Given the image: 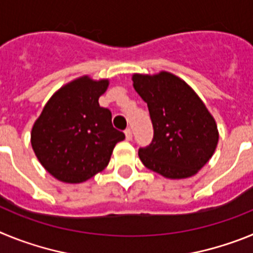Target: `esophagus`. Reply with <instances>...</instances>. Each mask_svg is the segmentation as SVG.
<instances>
[{
  "label": "esophagus",
  "instance_id": "obj_1",
  "mask_svg": "<svg viewBox=\"0 0 253 253\" xmlns=\"http://www.w3.org/2000/svg\"><path fill=\"white\" fill-rule=\"evenodd\" d=\"M125 138H126V140H131V138H133V134H131V130L130 129H125Z\"/></svg>",
  "mask_w": 253,
  "mask_h": 253
}]
</instances>
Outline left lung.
<instances>
[{
  "instance_id": "left-lung-1",
  "label": "left lung",
  "mask_w": 253,
  "mask_h": 253,
  "mask_svg": "<svg viewBox=\"0 0 253 253\" xmlns=\"http://www.w3.org/2000/svg\"><path fill=\"white\" fill-rule=\"evenodd\" d=\"M133 86L147 102L153 125L151 144L138 151L143 165L169 178L195 175L211 158L219 139L204 102L169 72L134 75Z\"/></svg>"
}]
</instances>
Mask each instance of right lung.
Masks as SVG:
<instances>
[{"label":"right lung","instance_id":"1","mask_svg":"<svg viewBox=\"0 0 253 253\" xmlns=\"http://www.w3.org/2000/svg\"><path fill=\"white\" fill-rule=\"evenodd\" d=\"M107 80L78 78L46 102L31 130V146L39 162L57 180L78 184L109 165L123 131L111 123V111L99 105Z\"/></svg>","mask_w":253,"mask_h":253}]
</instances>
